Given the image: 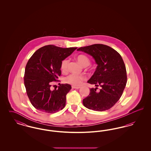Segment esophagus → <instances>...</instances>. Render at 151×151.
Segmentation results:
<instances>
[{"instance_id":"esophagus-1","label":"esophagus","mask_w":151,"mask_h":151,"mask_svg":"<svg viewBox=\"0 0 151 151\" xmlns=\"http://www.w3.org/2000/svg\"><path fill=\"white\" fill-rule=\"evenodd\" d=\"M80 88V86H72V88L73 89H79Z\"/></svg>"}]
</instances>
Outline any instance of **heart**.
<instances>
[{"label": "heart", "mask_w": 151, "mask_h": 151, "mask_svg": "<svg viewBox=\"0 0 151 151\" xmlns=\"http://www.w3.org/2000/svg\"><path fill=\"white\" fill-rule=\"evenodd\" d=\"M77 59L79 63L83 65L84 67H86L90 65V60L89 58L86 55L80 54L78 56ZM69 63V59H65L61 62L60 68L62 71H65L67 70L68 65ZM86 77L83 75L71 73L67 76L64 78V81L66 83L70 84L73 86H79L81 84L83 81L86 80Z\"/></svg>", "instance_id": "b5f03b06"}]
</instances>
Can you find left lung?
Here are the masks:
<instances>
[{
    "label": "left lung",
    "instance_id": "8db88e82",
    "mask_svg": "<svg viewBox=\"0 0 151 151\" xmlns=\"http://www.w3.org/2000/svg\"><path fill=\"white\" fill-rule=\"evenodd\" d=\"M77 50L92 55L98 65L93 76L88 81L96 88L90 89L89 94L83 100L84 106L98 111L110 109L121 98L127 81L122 57L114 49L103 44L81 47ZM99 86L101 89L97 92Z\"/></svg>",
    "mask_w": 151,
    "mask_h": 151
}]
</instances>
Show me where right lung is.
I'll return each mask as SVG.
<instances>
[{"label":"right lung","instance_id":"obj_1","mask_svg":"<svg viewBox=\"0 0 151 151\" xmlns=\"http://www.w3.org/2000/svg\"><path fill=\"white\" fill-rule=\"evenodd\" d=\"M76 49L49 45L40 48L30 58L25 69L24 85L29 100L38 111L51 114L65 108L71 86L62 84L53 91L51 86L52 81H59L62 61Z\"/></svg>","mask_w":151,"mask_h":151}]
</instances>
